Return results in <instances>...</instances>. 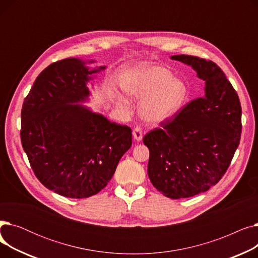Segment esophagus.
Segmentation results:
<instances>
[{
  "mask_svg": "<svg viewBox=\"0 0 258 258\" xmlns=\"http://www.w3.org/2000/svg\"><path fill=\"white\" fill-rule=\"evenodd\" d=\"M133 137L136 141H141L143 138V132L140 126H136L133 130Z\"/></svg>",
  "mask_w": 258,
  "mask_h": 258,
  "instance_id": "esophagus-1",
  "label": "esophagus"
}]
</instances>
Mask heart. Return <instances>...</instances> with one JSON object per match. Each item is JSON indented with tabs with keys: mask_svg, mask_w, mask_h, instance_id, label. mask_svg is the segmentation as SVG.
<instances>
[{
	"mask_svg": "<svg viewBox=\"0 0 258 258\" xmlns=\"http://www.w3.org/2000/svg\"><path fill=\"white\" fill-rule=\"evenodd\" d=\"M121 88L130 96L143 99L140 104L142 117L161 123L177 115L188 97V88L182 79L163 67L139 66L121 76ZM120 102L125 100L120 98Z\"/></svg>",
	"mask_w": 258,
	"mask_h": 258,
	"instance_id": "b5f03b06",
	"label": "heart"
}]
</instances>
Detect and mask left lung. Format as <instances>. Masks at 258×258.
Masks as SVG:
<instances>
[{
    "instance_id": "left-lung-1",
    "label": "left lung",
    "mask_w": 258,
    "mask_h": 258,
    "mask_svg": "<svg viewBox=\"0 0 258 258\" xmlns=\"http://www.w3.org/2000/svg\"><path fill=\"white\" fill-rule=\"evenodd\" d=\"M170 58L191 66L205 81L202 97L143 138L150 150L147 173L152 184L177 200L205 192L222 179L239 144L241 106L218 64L184 54Z\"/></svg>"
}]
</instances>
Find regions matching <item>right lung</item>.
<instances>
[{
	"instance_id": "right-lung-1",
	"label": "right lung",
	"mask_w": 258,
	"mask_h": 258,
	"mask_svg": "<svg viewBox=\"0 0 258 258\" xmlns=\"http://www.w3.org/2000/svg\"><path fill=\"white\" fill-rule=\"evenodd\" d=\"M79 58H66L40 73L24 100L21 140L30 165L45 187L84 199L112 179L132 146V130L108 121L79 102L89 99L92 74Z\"/></svg>"
}]
</instances>
